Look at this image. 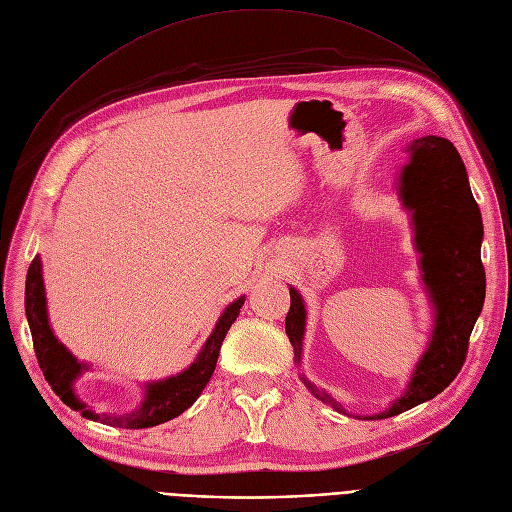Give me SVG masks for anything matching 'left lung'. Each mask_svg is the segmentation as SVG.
<instances>
[{
	"mask_svg": "<svg viewBox=\"0 0 512 512\" xmlns=\"http://www.w3.org/2000/svg\"><path fill=\"white\" fill-rule=\"evenodd\" d=\"M409 164L400 172L398 193L413 213L415 249L425 290L434 305V330L427 351L413 369V378L392 405L365 419H386L438 396L461 371L469 336L486 299V272L481 265V213L471 195L467 170L456 147L442 137H421L407 145ZM290 290L286 334L301 363L305 336V303ZM315 398L346 413L340 402L301 378Z\"/></svg>",
	"mask_w": 512,
	"mask_h": 512,
	"instance_id": "1",
	"label": "left lung"
}]
</instances>
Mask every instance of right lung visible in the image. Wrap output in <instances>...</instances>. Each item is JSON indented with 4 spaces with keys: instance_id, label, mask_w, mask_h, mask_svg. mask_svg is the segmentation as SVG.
Returning a JSON list of instances; mask_svg holds the SVG:
<instances>
[{
    "instance_id": "obj_1",
    "label": "right lung",
    "mask_w": 512,
    "mask_h": 512,
    "mask_svg": "<svg viewBox=\"0 0 512 512\" xmlns=\"http://www.w3.org/2000/svg\"><path fill=\"white\" fill-rule=\"evenodd\" d=\"M242 305H245V297L236 299L224 309L218 324H215L211 336L203 344L201 353L197 355L191 367L184 369L178 375H172V378L149 382L145 386V398L139 409H134L132 413H126V415H103V413L97 415L74 392L76 378L89 367L85 363H80L68 351L49 326L39 257H35L29 267V274H26V288H24V309H26V319H29V328L33 334L35 355L51 390L62 398L64 405H68L74 411H80L83 417L105 423V425L124 427V429H143V427L166 423L193 405L213 375L215 363H218V357H220L222 342L230 326L236 321Z\"/></svg>"
}]
</instances>
